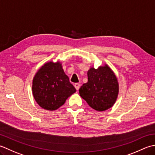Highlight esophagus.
<instances>
[{
  "label": "esophagus",
  "mask_w": 155,
  "mask_h": 155,
  "mask_svg": "<svg viewBox=\"0 0 155 155\" xmlns=\"http://www.w3.org/2000/svg\"><path fill=\"white\" fill-rule=\"evenodd\" d=\"M74 87H75V89H76V90H78L79 89H80V84H78V83H75L74 84Z\"/></svg>",
  "instance_id": "34e87169"
}]
</instances>
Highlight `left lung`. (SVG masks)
Segmentation results:
<instances>
[{
	"label": "left lung",
	"instance_id": "1",
	"mask_svg": "<svg viewBox=\"0 0 155 155\" xmlns=\"http://www.w3.org/2000/svg\"><path fill=\"white\" fill-rule=\"evenodd\" d=\"M88 81L80 88V96L91 108L104 111L114 105L118 94L117 79L108 66L87 71Z\"/></svg>",
	"mask_w": 155,
	"mask_h": 155
}]
</instances>
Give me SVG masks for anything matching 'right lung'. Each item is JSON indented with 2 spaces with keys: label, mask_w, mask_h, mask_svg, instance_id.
<instances>
[{
  "label": "right lung",
  "mask_w": 155,
  "mask_h": 155,
  "mask_svg": "<svg viewBox=\"0 0 155 155\" xmlns=\"http://www.w3.org/2000/svg\"><path fill=\"white\" fill-rule=\"evenodd\" d=\"M32 89L35 100L47 110L59 108L76 91L59 62L43 65L34 77Z\"/></svg>",
  "instance_id": "obj_1"
}]
</instances>
